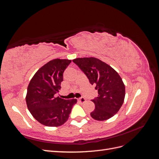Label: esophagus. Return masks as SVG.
<instances>
[{
    "instance_id": "obj_1",
    "label": "esophagus",
    "mask_w": 159,
    "mask_h": 159,
    "mask_svg": "<svg viewBox=\"0 0 159 159\" xmlns=\"http://www.w3.org/2000/svg\"><path fill=\"white\" fill-rule=\"evenodd\" d=\"M78 101L80 103H84L85 102V99L84 98H80L78 99Z\"/></svg>"
}]
</instances>
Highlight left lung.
<instances>
[{
  "instance_id": "1",
  "label": "left lung",
  "mask_w": 159,
  "mask_h": 159,
  "mask_svg": "<svg viewBox=\"0 0 159 159\" xmlns=\"http://www.w3.org/2000/svg\"><path fill=\"white\" fill-rule=\"evenodd\" d=\"M91 85H95L98 96L91 101L95 109L91 116L98 121H105L116 114L121 107L125 88L117 72L105 62L95 57H83L73 60Z\"/></svg>"
}]
</instances>
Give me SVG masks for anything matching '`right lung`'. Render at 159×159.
Segmentation results:
<instances>
[{"mask_svg": "<svg viewBox=\"0 0 159 159\" xmlns=\"http://www.w3.org/2000/svg\"><path fill=\"white\" fill-rule=\"evenodd\" d=\"M69 60L54 59L37 71L28 86L26 102L32 116L48 127L63 125L69 118L76 99H64L56 95L61 88Z\"/></svg>", "mask_w": 159, "mask_h": 159, "instance_id": "add662e5", "label": "right lung"}]
</instances>
